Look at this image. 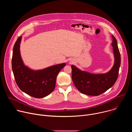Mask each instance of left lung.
<instances>
[{"label": "left lung", "mask_w": 132, "mask_h": 132, "mask_svg": "<svg viewBox=\"0 0 132 132\" xmlns=\"http://www.w3.org/2000/svg\"><path fill=\"white\" fill-rule=\"evenodd\" d=\"M112 37L114 64L109 72L101 74L91 73L71 65L73 82L82 93L88 96H99L112 87L116 82L121 65V55L117 40L113 35Z\"/></svg>", "instance_id": "left-lung-1"}]
</instances>
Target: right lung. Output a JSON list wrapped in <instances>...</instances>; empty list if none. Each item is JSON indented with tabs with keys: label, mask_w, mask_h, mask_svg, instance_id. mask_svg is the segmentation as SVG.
I'll list each match as a JSON object with an SVG mask.
<instances>
[{
	"label": "right lung",
	"mask_w": 132,
	"mask_h": 132,
	"mask_svg": "<svg viewBox=\"0 0 132 132\" xmlns=\"http://www.w3.org/2000/svg\"><path fill=\"white\" fill-rule=\"evenodd\" d=\"M22 36L19 37L13 49L12 69L18 86L27 95L36 98H42L53 91L56 77L65 63L51 66L34 70L25 66L21 59L20 45Z\"/></svg>",
	"instance_id": "obj_1"
}]
</instances>
